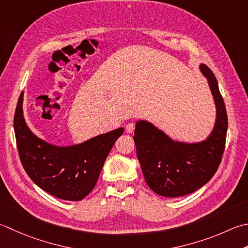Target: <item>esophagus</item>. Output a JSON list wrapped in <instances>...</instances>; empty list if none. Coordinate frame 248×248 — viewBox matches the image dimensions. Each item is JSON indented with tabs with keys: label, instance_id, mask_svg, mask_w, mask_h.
Listing matches in <instances>:
<instances>
[{
	"label": "esophagus",
	"instance_id": "1",
	"mask_svg": "<svg viewBox=\"0 0 248 248\" xmlns=\"http://www.w3.org/2000/svg\"><path fill=\"white\" fill-rule=\"evenodd\" d=\"M134 129H135V125H134V124H128L127 125H125V131H127L128 133H132L133 131H134Z\"/></svg>",
	"mask_w": 248,
	"mask_h": 248
}]
</instances>
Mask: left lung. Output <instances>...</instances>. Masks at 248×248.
Masks as SVG:
<instances>
[{
	"instance_id": "left-lung-1",
	"label": "left lung",
	"mask_w": 248,
	"mask_h": 248,
	"mask_svg": "<svg viewBox=\"0 0 248 248\" xmlns=\"http://www.w3.org/2000/svg\"><path fill=\"white\" fill-rule=\"evenodd\" d=\"M199 69L207 79L216 108L212 132L200 142L173 140L147 120L135 124L134 143L145 181L157 195L186 196L204 186L214 176L225 150L228 118L218 82L210 67Z\"/></svg>"
}]
</instances>
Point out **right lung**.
Listing matches in <instances>:
<instances>
[{
  "instance_id": "right-lung-1",
  "label": "right lung",
  "mask_w": 248,
  "mask_h": 248,
  "mask_svg": "<svg viewBox=\"0 0 248 248\" xmlns=\"http://www.w3.org/2000/svg\"><path fill=\"white\" fill-rule=\"evenodd\" d=\"M23 92L14 117L17 148L23 169L36 185L67 201L82 200L94 188L106 157L124 128L69 146H58L36 137L24 120Z\"/></svg>"
}]
</instances>
